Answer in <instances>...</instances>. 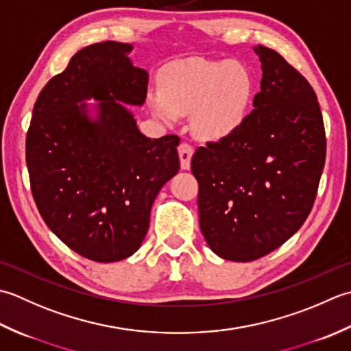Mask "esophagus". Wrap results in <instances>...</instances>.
I'll list each match as a JSON object with an SVG mask.
<instances>
[{
  "label": "esophagus",
  "mask_w": 351,
  "mask_h": 351,
  "mask_svg": "<svg viewBox=\"0 0 351 351\" xmlns=\"http://www.w3.org/2000/svg\"><path fill=\"white\" fill-rule=\"evenodd\" d=\"M192 154H194V148H192L189 144L178 145V157H180L182 169H189L191 168Z\"/></svg>",
  "instance_id": "esophagus-1"
}]
</instances>
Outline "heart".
I'll list each match as a JSON object with an SVG mask.
<instances>
[{"mask_svg":"<svg viewBox=\"0 0 351 351\" xmlns=\"http://www.w3.org/2000/svg\"><path fill=\"white\" fill-rule=\"evenodd\" d=\"M160 90L148 92L153 115L173 124L177 115H189L198 138L219 141L244 123L253 82L238 62L199 57L176 60L162 69Z\"/></svg>","mask_w":351,"mask_h":351,"instance_id":"heart-1","label":"heart"}]
</instances>
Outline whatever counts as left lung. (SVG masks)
<instances>
[{
	"mask_svg": "<svg viewBox=\"0 0 351 351\" xmlns=\"http://www.w3.org/2000/svg\"><path fill=\"white\" fill-rule=\"evenodd\" d=\"M262 63L254 110L227 138L199 147V228L219 257L250 262L303 226L326 160L323 115L309 82L274 49L253 47Z\"/></svg>",
	"mask_w": 351,
	"mask_h": 351,
	"instance_id": "8db88e82",
	"label": "left lung"
}]
</instances>
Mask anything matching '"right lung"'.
<instances>
[{"mask_svg": "<svg viewBox=\"0 0 351 351\" xmlns=\"http://www.w3.org/2000/svg\"><path fill=\"white\" fill-rule=\"evenodd\" d=\"M132 51L107 40L73 56L40 90L25 141L40 217L73 252L103 263L138 252L157 194L180 168L178 136L147 138L130 110L148 86Z\"/></svg>", "mask_w": 351, "mask_h": 351, "instance_id": "add662e5", "label": "right lung"}]
</instances>
